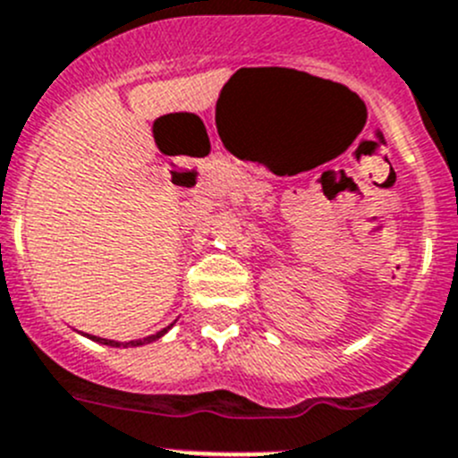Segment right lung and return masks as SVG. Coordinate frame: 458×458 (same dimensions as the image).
Listing matches in <instances>:
<instances>
[{
	"instance_id": "add662e5",
	"label": "right lung",
	"mask_w": 458,
	"mask_h": 458,
	"mask_svg": "<svg viewBox=\"0 0 458 458\" xmlns=\"http://www.w3.org/2000/svg\"><path fill=\"white\" fill-rule=\"evenodd\" d=\"M171 326H174V323H171ZM169 326V327H171ZM169 327H165V330H160V332H156V335H151V336H144V339H138V341H128V344H119V341H110V339H101V336H92V335H88L89 339L92 341H97V344H104V345H113V348H135V345H144V344H151V341H156V339H160V336H165L166 332H169Z\"/></svg>"
}]
</instances>
